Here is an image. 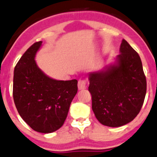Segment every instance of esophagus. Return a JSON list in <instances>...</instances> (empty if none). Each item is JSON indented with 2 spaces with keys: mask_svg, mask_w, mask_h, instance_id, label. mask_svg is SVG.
Segmentation results:
<instances>
[{
  "mask_svg": "<svg viewBox=\"0 0 157 157\" xmlns=\"http://www.w3.org/2000/svg\"><path fill=\"white\" fill-rule=\"evenodd\" d=\"M78 90H84L86 88V81L85 79H79L78 82Z\"/></svg>",
  "mask_w": 157,
  "mask_h": 157,
  "instance_id": "esophagus-1",
  "label": "esophagus"
}]
</instances>
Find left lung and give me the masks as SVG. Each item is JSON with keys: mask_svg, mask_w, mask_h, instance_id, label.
Returning a JSON list of instances; mask_svg holds the SVG:
<instances>
[{"mask_svg": "<svg viewBox=\"0 0 157 157\" xmlns=\"http://www.w3.org/2000/svg\"><path fill=\"white\" fill-rule=\"evenodd\" d=\"M115 63L89 74L92 109L102 125L118 127L138 115L146 95L147 82L139 54L122 40Z\"/></svg>", "mask_w": 157, "mask_h": 157, "instance_id": "8db88e82", "label": "left lung"}]
</instances>
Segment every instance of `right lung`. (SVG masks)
Masks as SVG:
<instances>
[{
    "instance_id": "right-lung-1",
    "label": "right lung",
    "mask_w": 157,
    "mask_h": 157,
    "mask_svg": "<svg viewBox=\"0 0 157 157\" xmlns=\"http://www.w3.org/2000/svg\"><path fill=\"white\" fill-rule=\"evenodd\" d=\"M42 43H33L15 67L13 94L25 123L36 132L50 133L63 126L78 91V81L55 80L39 68L35 55Z\"/></svg>"
}]
</instances>
